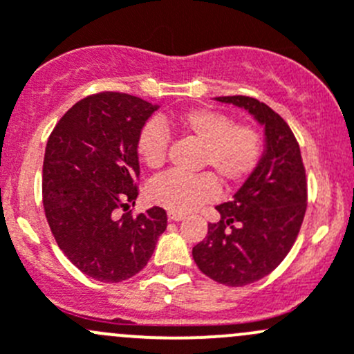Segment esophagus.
<instances>
[{"label":"esophagus","mask_w":354,"mask_h":354,"mask_svg":"<svg viewBox=\"0 0 354 354\" xmlns=\"http://www.w3.org/2000/svg\"><path fill=\"white\" fill-rule=\"evenodd\" d=\"M167 217H169V221H176V223H180V221L185 219L183 214H178V212H167Z\"/></svg>","instance_id":"1"}]
</instances>
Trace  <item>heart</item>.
<instances>
[{
	"label": "heart",
	"mask_w": 354,
	"mask_h": 354,
	"mask_svg": "<svg viewBox=\"0 0 354 354\" xmlns=\"http://www.w3.org/2000/svg\"><path fill=\"white\" fill-rule=\"evenodd\" d=\"M174 130L202 145L198 156L200 169H210L226 187L245 181L262 157V135L250 124H234L233 118L216 109H190L171 118L145 124L138 135L137 151L149 169H160L166 164L169 135ZM216 178L210 173L195 176L169 173L151 187L156 203L171 212H190L202 203L217 197Z\"/></svg>",
	"instance_id": "b5f03b06"
}]
</instances>
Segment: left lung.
Segmentation results:
<instances>
[{"instance_id":"1","label":"left lung","mask_w":354,"mask_h":354,"mask_svg":"<svg viewBox=\"0 0 354 354\" xmlns=\"http://www.w3.org/2000/svg\"><path fill=\"white\" fill-rule=\"evenodd\" d=\"M246 109L263 127L259 166L233 200L217 205L221 221L192 255L205 276L226 286H246L272 272L295 245L306 210V176L299 145L286 121L246 95L216 97Z\"/></svg>"}]
</instances>
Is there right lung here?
Listing matches in <instances>:
<instances>
[{"instance_id": "obj_1", "label": "right lung", "mask_w": 354, "mask_h": 354, "mask_svg": "<svg viewBox=\"0 0 354 354\" xmlns=\"http://www.w3.org/2000/svg\"><path fill=\"white\" fill-rule=\"evenodd\" d=\"M157 109L120 92L88 95L66 111L46 145L42 203L53 236L78 270L101 283L140 272L167 226L160 207L127 212L138 195V135Z\"/></svg>"}]
</instances>
